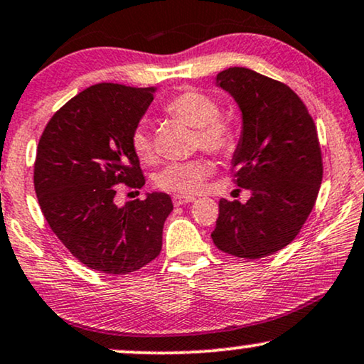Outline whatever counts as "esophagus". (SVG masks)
I'll list each match as a JSON object with an SVG mask.
<instances>
[{"label":"esophagus","instance_id":"34e87169","mask_svg":"<svg viewBox=\"0 0 364 364\" xmlns=\"http://www.w3.org/2000/svg\"><path fill=\"white\" fill-rule=\"evenodd\" d=\"M195 201V198L193 196H183V195H174L173 196V205L174 206H181V205H186V203H193Z\"/></svg>","mask_w":364,"mask_h":364}]
</instances>
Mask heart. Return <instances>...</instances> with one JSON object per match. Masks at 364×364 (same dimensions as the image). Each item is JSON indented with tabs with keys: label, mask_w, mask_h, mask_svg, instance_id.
Masks as SVG:
<instances>
[{
	"label": "heart",
	"mask_w": 364,
	"mask_h": 364,
	"mask_svg": "<svg viewBox=\"0 0 364 364\" xmlns=\"http://www.w3.org/2000/svg\"><path fill=\"white\" fill-rule=\"evenodd\" d=\"M164 109L174 118L195 126L196 148H203L205 151L220 154V156H226L236 148L235 128L228 121L220 118V106L211 96L195 90L181 91L164 105ZM132 149L139 161H154L153 138L144 123H139L133 129ZM210 173L211 164L205 158L171 163L156 174V186L163 191L183 196L195 195L201 190L203 181Z\"/></svg>",
	"instance_id": "b5f03b06"
}]
</instances>
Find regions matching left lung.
<instances>
[{
	"label": "left lung",
	"instance_id": "8db88e82",
	"mask_svg": "<svg viewBox=\"0 0 364 364\" xmlns=\"http://www.w3.org/2000/svg\"><path fill=\"white\" fill-rule=\"evenodd\" d=\"M216 85L243 114L232 181L251 198L245 205L220 201L211 238L223 253L264 258L296 238L316 203L323 179L316 126L289 86L248 68L218 73Z\"/></svg>",
	"mask_w": 364,
	"mask_h": 364
}]
</instances>
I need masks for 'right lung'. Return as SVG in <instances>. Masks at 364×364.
I'll list each match as a JSON object with an SVG mask.
<instances>
[{
    "label": "right lung",
    "mask_w": 364,
    "mask_h": 364,
    "mask_svg": "<svg viewBox=\"0 0 364 364\" xmlns=\"http://www.w3.org/2000/svg\"><path fill=\"white\" fill-rule=\"evenodd\" d=\"M154 93L90 86L53 114L38 143L35 191L43 215L66 250L101 273H133L161 251L163 225L173 211L169 195L114 203L116 185H144L132 133Z\"/></svg>",
    "instance_id": "add662e5"
}]
</instances>
